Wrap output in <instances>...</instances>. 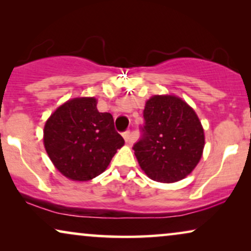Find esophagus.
Wrapping results in <instances>:
<instances>
[{
  "label": "esophagus",
  "mask_w": 251,
  "mask_h": 251,
  "mask_svg": "<svg viewBox=\"0 0 251 251\" xmlns=\"http://www.w3.org/2000/svg\"><path fill=\"white\" fill-rule=\"evenodd\" d=\"M123 138H125L126 144H131V143H133L132 133L130 132V131H126L125 133H123Z\"/></svg>",
  "instance_id": "obj_1"
}]
</instances>
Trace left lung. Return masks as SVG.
Here are the masks:
<instances>
[{"label":"left lung","mask_w":251,"mask_h":251,"mask_svg":"<svg viewBox=\"0 0 251 251\" xmlns=\"http://www.w3.org/2000/svg\"><path fill=\"white\" fill-rule=\"evenodd\" d=\"M143 138L133 146L142 170L151 179L176 183L200 162L204 130L197 113L175 95H154L144 109Z\"/></svg>","instance_id":"1"}]
</instances>
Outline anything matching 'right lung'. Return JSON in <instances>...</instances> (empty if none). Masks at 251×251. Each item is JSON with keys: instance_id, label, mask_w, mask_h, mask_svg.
Listing matches in <instances>:
<instances>
[{"instance_id": "right-lung-1", "label": "right lung", "mask_w": 251, "mask_h": 251, "mask_svg": "<svg viewBox=\"0 0 251 251\" xmlns=\"http://www.w3.org/2000/svg\"><path fill=\"white\" fill-rule=\"evenodd\" d=\"M43 144L51 162L68 179L88 181L104 173L125 139L113 116L97 109L95 97H76L47 120Z\"/></svg>"}]
</instances>
